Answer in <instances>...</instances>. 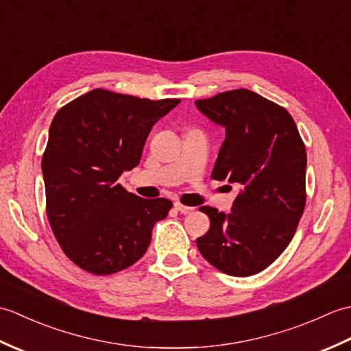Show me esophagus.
<instances>
[{
    "instance_id": "1",
    "label": "esophagus",
    "mask_w": 351,
    "mask_h": 351,
    "mask_svg": "<svg viewBox=\"0 0 351 351\" xmlns=\"http://www.w3.org/2000/svg\"><path fill=\"white\" fill-rule=\"evenodd\" d=\"M175 210L182 213V214H190V213H193V210H195V208L185 206V205H182V204H180V202H176V204H175Z\"/></svg>"
}]
</instances>
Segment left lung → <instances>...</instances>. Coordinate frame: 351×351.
<instances>
[{
	"mask_svg": "<svg viewBox=\"0 0 351 351\" xmlns=\"http://www.w3.org/2000/svg\"><path fill=\"white\" fill-rule=\"evenodd\" d=\"M196 106L226 130L211 178L241 187L230 214L199 208L211 225L196 240L197 249L229 276L256 274L279 258L299 226L306 205V149L288 111L247 88L197 99Z\"/></svg>",
	"mask_w": 351,
	"mask_h": 351,
	"instance_id": "1",
	"label": "left lung"
}]
</instances>
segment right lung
<instances>
[{"instance_id":"add662e5","label":"right lung","mask_w":351,"mask_h":351,"mask_svg":"<svg viewBox=\"0 0 351 351\" xmlns=\"http://www.w3.org/2000/svg\"><path fill=\"white\" fill-rule=\"evenodd\" d=\"M181 99L137 98L93 88L57 111L42 156L47 215L73 264L113 274L145 255L171 200L143 199L117 182L137 166L155 122Z\"/></svg>"}]
</instances>
